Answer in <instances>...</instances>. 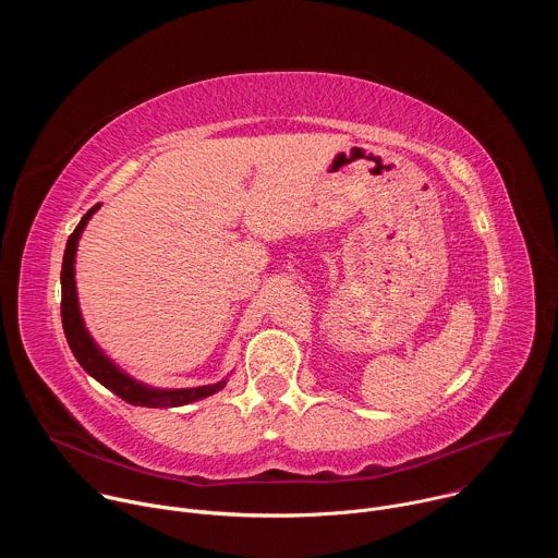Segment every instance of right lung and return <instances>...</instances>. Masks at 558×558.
<instances>
[{
  "instance_id": "1",
  "label": "right lung",
  "mask_w": 558,
  "mask_h": 558,
  "mask_svg": "<svg viewBox=\"0 0 558 558\" xmlns=\"http://www.w3.org/2000/svg\"><path fill=\"white\" fill-rule=\"evenodd\" d=\"M101 205H95L82 220H78L76 229L70 233L65 252H63V265H61V325L63 333L68 340V347L76 362L82 364V368L93 375L99 384L110 388L114 395H119L121 400L134 407H147V409H174L183 404H192L198 400H205V397L218 392L227 381L220 379L216 384L207 386H196V388H151L145 386L136 379H132L128 373H123L106 353L97 347V342L90 338L88 329L84 327V317L82 311H78V300H76V282H74V256H76V245L78 238H82L84 227L93 218V214Z\"/></svg>"
}]
</instances>
